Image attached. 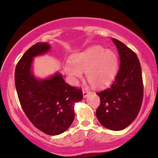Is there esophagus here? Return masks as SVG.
I'll use <instances>...</instances> for the list:
<instances>
[{
  "instance_id": "1",
  "label": "esophagus",
  "mask_w": 158,
  "mask_h": 158,
  "mask_svg": "<svg viewBox=\"0 0 158 158\" xmlns=\"http://www.w3.org/2000/svg\"><path fill=\"white\" fill-rule=\"evenodd\" d=\"M83 97H87L88 96V94H90V90L88 89H84L83 90Z\"/></svg>"
}]
</instances>
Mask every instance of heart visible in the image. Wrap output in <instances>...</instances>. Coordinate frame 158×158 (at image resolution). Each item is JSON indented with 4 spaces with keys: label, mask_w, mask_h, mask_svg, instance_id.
Listing matches in <instances>:
<instances>
[{
    "label": "heart",
    "mask_w": 158,
    "mask_h": 158,
    "mask_svg": "<svg viewBox=\"0 0 158 158\" xmlns=\"http://www.w3.org/2000/svg\"><path fill=\"white\" fill-rule=\"evenodd\" d=\"M117 67L118 58L115 52L94 46L72 56L70 64L65 65L64 70L72 79L80 78L81 71H85L88 83L99 88L113 80Z\"/></svg>",
    "instance_id": "obj_1"
}]
</instances>
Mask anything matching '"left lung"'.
I'll return each instance as SVG.
<instances>
[{
	"mask_svg": "<svg viewBox=\"0 0 158 158\" xmlns=\"http://www.w3.org/2000/svg\"><path fill=\"white\" fill-rule=\"evenodd\" d=\"M120 57V67L109 88L97 92L100 104L96 114L99 123L108 129L119 131L135 120L143 98L142 70L133 50L113 39Z\"/></svg>",
	"mask_w": 158,
	"mask_h": 158,
	"instance_id": "8db88e82",
	"label": "left lung"
}]
</instances>
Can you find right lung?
I'll list each match as a JSON object with an SVG mask.
<instances>
[{
    "label": "right lung",
    "mask_w": 158,
    "mask_h": 158,
    "mask_svg": "<svg viewBox=\"0 0 158 158\" xmlns=\"http://www.w3.org/2000/svg\"><path fill=\"white\" fill-rule=\"evenodd\" d=\"M38 42L25 52L15 71V84L20 104L27 118L38 129L49 135H60L73 123L74 103L82 99V90L70 86L60 74L39 80L31 73L33 57L50 50Z\"/></svg>",
    "instance_id": "right-lung-1"
}]
</instances>
